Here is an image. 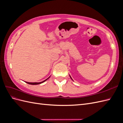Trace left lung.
Wrapping results in <instances>:
<instances>
[{
    "label": "left lung",
    "instance_id": "8db88e82",
    "mask_svg": "<svg viewBox=\"0 0 123 123\" xmlns=\"http://www.w3.org/2000/svg\"><path fill=\"white\" fill-rule=\"evenodd\" d=\"M70 78H71V79H72V78H71V76H70Z\"/></svg>",
    "mask_w": 123,
    "mask_h": 123
}]
</instances>
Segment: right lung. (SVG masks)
Returning <instances> with one entry per match:
<instances>
[{
	"mask_svg": "<svg viewBox=\"0 0 123 123\" xmlns=\"http://www.w3.org/2000/svg\"><path fill=\"white\" fill-rule=\"evenodd\" d=\"M49 77L48 78V79H47L46 80H43V81H42V82H39V83H29V82H27V81H25V82L26 83H27V84H30V85H38V84H42V83H43V82H44V81H46L48 79H49V77Z\"/></svg>",
	"mask_w": 123,
	"mask_h": 123,
	"instance_id": "obj_1",
	"label": "right lung"
}]
</instances>
